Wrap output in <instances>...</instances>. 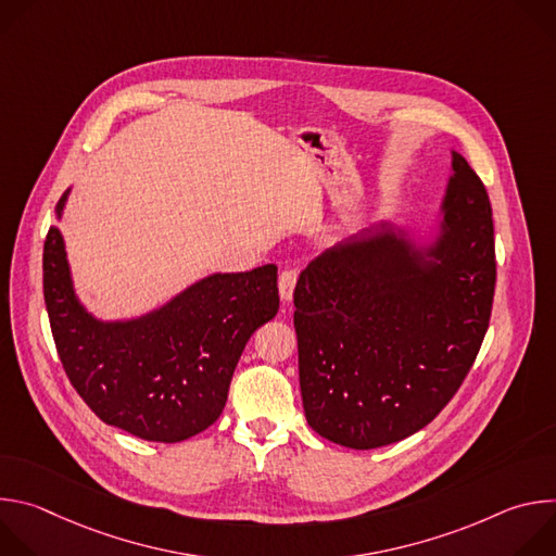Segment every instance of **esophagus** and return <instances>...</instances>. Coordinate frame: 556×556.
<instances>
[{
	"label": "esophagus",
	"mask_w": 556,
	"mask_h": 556,
	"mask_svg": "<svg viewBox=\"0 0 556 556\" xmlns=\"http://www.w3.org/2000/svg\"><path fill=\"white\" fill-rule=\"evenodd\" d=\"M296 279H299V270H296V268H286V270L279 275V294H281L283 301H290V299H292Z\"/></svg>",
	"instance_id": "1"
}]
</instances>
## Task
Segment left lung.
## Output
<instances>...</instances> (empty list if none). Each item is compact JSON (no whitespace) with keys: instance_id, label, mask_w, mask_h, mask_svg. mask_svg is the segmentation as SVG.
Segmentation results:
<instances>
[{"instance_id":"obj_1","label":"left lung","mask_w":556,"mask_h":556,"mask_svg":"<svg viewBox=\"0 0 556 556\" xmlns=\"http://www.w3.org/2000/svg\"><path fill=\"white\" fill-rule=\"evenodd\" d=\"M495 277L486 187L453 151L440 235L429 249L380 224L301 273L294 330L307 425L358 451L427 427L482 348Z\"/></svg>"}]
</instances>
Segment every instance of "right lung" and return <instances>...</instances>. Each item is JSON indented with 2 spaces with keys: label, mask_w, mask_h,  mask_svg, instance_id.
<instances>
[{
  "label": "right lung",
  "mask_w": 556,
  "mask_h": 556,
  "mask_svg": "<svg viewBox=\"0 0 556 556\" xmlns=\"http://www.w3.org/2000/svg\"><path fill=\"white\" fill-rule=\"evenodd\" d=\"M43 299L76 393L105 425L149 442L187 440L219 418L249 339L279 309L268 264L211 275L140 319L99 321L74 294L56 226L43 244Z\"/></svg>",
  "instance_id": "obj_1"
}]
</instances>
